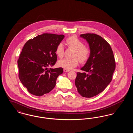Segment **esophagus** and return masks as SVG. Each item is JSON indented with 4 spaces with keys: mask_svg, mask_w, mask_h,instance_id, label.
I'll use <instances>...</instances> for the list:
<instances>
[{
    "mask_svg": "<svg viewBox=\"0 0 133 133\" xmlns=\"http://www.w3.org/2000/svg\"><path fill=\"white\" fill-rule=\"evenodd\" d=\"M69 70L66 69H64V71L65 72H69Z\"/></svg>",
    "mask_w": 133,
    "mask_h": 133,
    "instance_id": "esophagus-1",
    "label": "esophagus"
}]
</instances>
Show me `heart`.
<instances>
[{
	"label": "heart",
	"instance_id": "obj_1",
	"mask_svg": "<svg viewBox=\"0 0 133 133\" xmlns=\"http://www.w3.org/2000/svg\"><path fill=\"white\" fill-rule=\"evenodd\" d=\"M66 43L69 47L74 49L72 56L73 58H65L59 61L58 64L60 66L66 69L74 68L79 64V60L81 62H85L88 59L90 55V50L88 48L84 46L82 41L76 36H72L66 39ZM64 47L62 43H60L57 45L56 53L59 57L63 56Z\"/></svg>",
	"mask_w": 133,
	"mask_h": 133
}]
</instances>
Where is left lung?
Listing matches in <instances>:
<instances>
[{
    "label": "left lung",
    "mask_w": 133,
    "mask_h": 133,
    "mask_svg": "<svg viewBox=\"0 0 133 133\" xmlns=\"http://www.w3.org/2000/svg\"><path fill=\"white\" fill-rule=\"evenodd\" d=\"M80 36L88 43L90 54L81 68L84 72L77 73L75 85L82 97L91 98L101 93L111 82L116 63L112 49L106 40L93 33Z\"/></svg>",
    "instance_id": "left-lung-1"
}]
</instances>
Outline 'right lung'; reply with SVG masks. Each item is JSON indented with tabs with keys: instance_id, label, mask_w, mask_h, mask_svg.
Wrapping results in <instances>:
<instances>
[{
	"instance_id": "right-lung-1",
	"label": "right lung",
	"mask_w": 133,
	"mask_h": 133,
	"mask_svg": "<svg viewBox=\"0 0 133 133\" xmlns=\"http://www.w3.org/2000/svg\"><path fill=\"white\" fill-rule=\"evenodd\" d=\"M64 35L44 33L29 39L24 45L17 64L19 78L32 95L48 93L56 85L62 68L49 69L57 61L56 49Z\"/></svg>"
}]
</instances>
